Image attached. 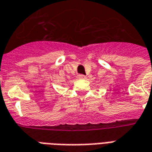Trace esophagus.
I'll return each mask as SVG.
<instances>
[{
	"instance_id": "esophagus-1",
	"label": "esophagus",
	"mask_w": 152,
	"mask_h": 152,
	"mask_svg": "<svg viewBox=\"0 0 152 152\" xmlns=\"http://www.w3.org/2000/svg\"><path fill=\"white\" fill-rule=\"evenodd\" d=\"M78 77H79V79H86V76L85 75H82V74H80Z\"/></svg>"
}]
</instances>
